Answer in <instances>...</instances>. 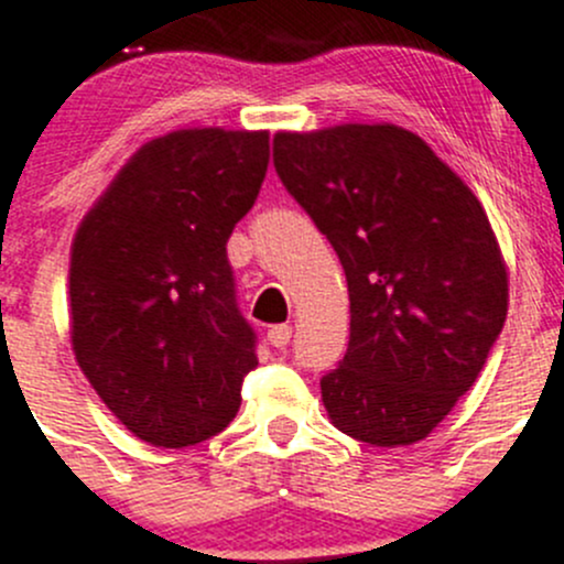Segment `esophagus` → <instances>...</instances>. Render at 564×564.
<instances>
[{"instance_id":"1","label":"esophagus","mask_w":564,"mask_h":564,"mask_svg":"<svg viewBox=\"0 0 564 564\" xmlns=\"http://www.w3.org/2000/svg\"><path fill=\"white\" fill-rule=\"evenodd\" d=\"M267 341L278 349L286 347V344L292 341V325H272L270 330H267Z\"/></svg>"}]
</instances>
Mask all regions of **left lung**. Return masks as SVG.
Listing matches in <instances>:
<instances>
[{
	"label": "left lung",
	"mask_w": 564,
	"mask_h": 564,
	"mask_svg": "<svg viewBox=\"0 0 564 564\" xmlns=\"http://www.w3.org/2000/svg\"><path fill=\"white\" fill-rule=\"evenodd\" d=\"M272 162L344 267L349 347L319 380L349 438H427L477 382L507 319V267L477 195L391 123L278 131Z\"/></svg>",
	"instance_id": "obj_1"
}]
</instances>
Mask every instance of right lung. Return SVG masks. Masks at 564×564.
I'll list each match as a JSON object with an SVG mask.
<instances>
[{
  "mask_svg": "<svg viewBox=\"0 0 564 564\" xmlns=\"http://www.w3.org/2000/svg\"><path fill=\"white\" fill-rule=\"evenodd\" d=\"M267 162V131H171L126 162L76 231V364L145 444H200L242 404L259 358L226 245Z\"/></svg>",
  "mask_w": 564,
  "mask_h": 564,
  "instance_id": "add662e5",
  "label": "right lung"
}]
</instances>
